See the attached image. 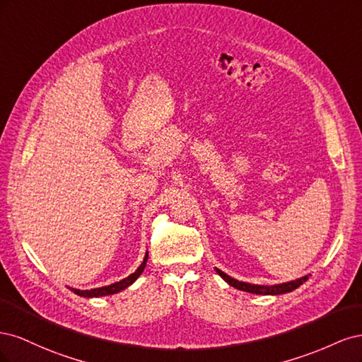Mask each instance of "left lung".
I'll list each match as a JSON object with an SVG mask.
<instances>
[{
  "label": "left lung",
  "mask_w": 362,
  "mask_h": 362,
  "mask_svg": "<svg viewBox=\"0 0 362 362\" xmlns=\"http://www.w3.org/2000/svg\"><path fill=\"white\" fill-rule=\"evenodd\" d=\"M218 275H221L229 286L235 287L237 290L242 291H247V293H255V294H282V293H288L293 291L298 287H300L302 284L308 279V276H303L300 279H296L291 282H286V284H278V286H255V284H247V282H240L237 279L229 278L228 275H225L223 272H221L218 269H216Z\"/></svg>",
  "instance_id": "8db88e82"
}]
</instances>
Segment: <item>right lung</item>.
Here are the masks:
<instances>
[{"instance_id": "right-lung-1", "label": "right lung", "mask_w": 362, "mask_h": 362, "mask_svg": "<svg viewBox=\"0 0 362 362\" xmlns=\"http://www.w3.org/2000/svg\"><path fill=\"white\" fill-rule=\"evenodd\" d=\"M146 261H148V254L145 255L144 262H141L140 267L133 273V275H129L128 278H125V279H122V281H119V282H115V284H112V286L101 287V288H93V290H76V288H71V291H74L75 294H78V296H84V298H98V296H107V294L119 293L120 290H125L128 286H131V284H133V282L141 275V272L145 270Z\"/></svg>"}]
</instances>
